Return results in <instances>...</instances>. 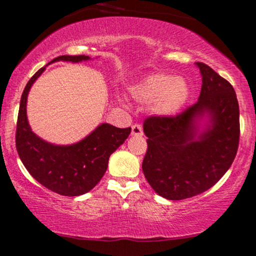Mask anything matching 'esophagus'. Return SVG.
Here are the masks:
<instances>
[{
    "label": "esophagus",
    "instance_id": "esophagus-1",
    "mask_svg": "<svg viewBox=\"0 0 256 256\" xmlns=\"http://www.w3.org/2000/svg\"><path fill=\"white\" fill-rule=\"evenodd\" d=\"M131 134L132 136H142V134H143V128H142V126L139 124L132 125Z\"/></svg>",
    "mask_w": 256,
    "mask_h": 256
}]
</instances>
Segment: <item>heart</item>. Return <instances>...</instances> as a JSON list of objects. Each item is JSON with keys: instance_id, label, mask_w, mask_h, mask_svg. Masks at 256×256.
Masks as SVG:
<instances>
[{"instance_id": "b5f03b06", "label": "heart", "mask_w": 256, "mask_h": 256, "mask_svg": "<svg viewBox=\"0 0 256 256\" xmlns=\"http://www.w3.org/2000/svg\"><path fill=\"white\" fill-rule=\"evenodd\" d=\"M134 96L144 104H154V112L162 116L174 114L189 98L190 88L182 78L154 73L144 78L134 87Z\"/></svg>"}]
</instances>
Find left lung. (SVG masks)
I'll use <instances>...</instances> for the list:
<instances>
[{
	"instance_id": "left-lung-1",
	"label": "left lung",
	"mask_w": 256,
	"mask_h": 256,
	"mask_svg": "<svg viewBox=\"0 0 256 256\" xmlns=\"http://www.w3.org/2000/svg\"><path fill=\"white\" fill-rule=\"evenodd\" d=\"M196 64L202 88L195 104L176 116H150L143 125L144 176L158 195L172 200L215 186L234 162L240 139V110L230 82L208 64ZM204 112L210 125L198 136L196 120Z\"/></svg>"
}]
</instances>
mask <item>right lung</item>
I'll list each match as a JSON object with an SVG mask.
<instances>
[{"label":"right lung","instance_id":"1","mask_svg":"<svg viewBox=\"0 0 256 256\" xmlns=\"http://www.w3.org/2000/svg\"><path fill=\"white\" fill-rule=\"evenodd\" d=\"M88 59L87 56H61L50 62H79ZM44 70L46 67H42L30 78L22 93L16 124V150L28 172L44 188L64 196L82 195L100 182L108 169L110 156L124 143L131 128L102 124L82 142L68 146L42 140L30 130L26 106L29 90Z\"/></svg>","mask_w":256,"mask_h":256}]
</instances>
